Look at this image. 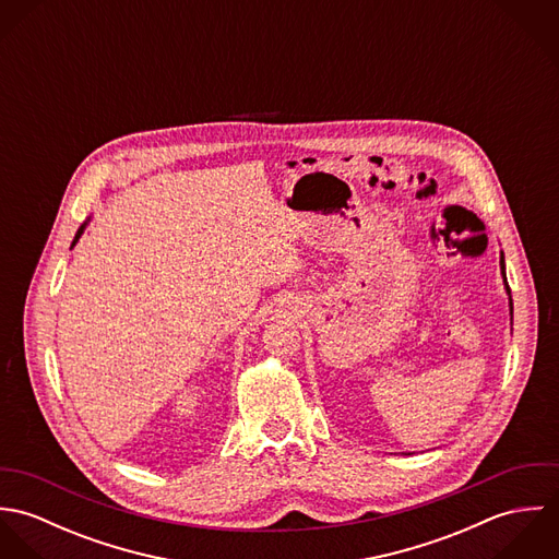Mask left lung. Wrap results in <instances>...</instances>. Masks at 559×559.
I'll use <instances>...</instances> for the list:
<instances>
[{"label":"left lung","mask_w":559,"mask_h":559,"mask_svg":"<svg viewBox=\"0 0 559 559\" xmlns=\"http://www.w3.org/2000/svg\"><path fill=\"white\" fill-rule=\"evenodd\" d=\"M499 266H501L503 284H506V290H508V297H510V286H508V282H506V262H503V251H501V258H499ZM510 314H512V299H510Z\"/></svg>","instance_id":"1"}]
</instances>
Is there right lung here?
Wrapping results in <instances>:
<instances>
[{"mask_svg":"<svg viewBox=\"0 0 559 559\" xmlns=\"http://www.w3.org/2000/svg\"><path fill=\"white\" fill-rule=\"evenodd\" d=\"M85 224H87V222H85ZM85 224H83L80 230H78V235H75V240H73V245H71V247H75V245H78V240H80L81 235H83V230H85Z\"/></svg>","mask_w":559,"mask_h":559,"instance_id":"obj_1","label":"right lung"}]
</instances>
